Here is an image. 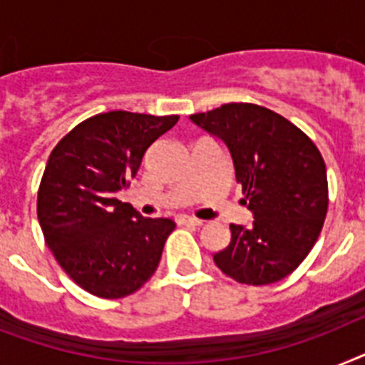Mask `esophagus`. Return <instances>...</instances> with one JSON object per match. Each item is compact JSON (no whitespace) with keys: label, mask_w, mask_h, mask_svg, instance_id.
<instances>
[{"label":"esophagus","mask_w":365,"mask_h":365,"mask_svg":"<svg viewBox=\"0 0 365 365\" xmlns=\"http://www.w3.org/2000/svg\"><path fill=\"white\" fill-rule=\"evenodd\" d=\"M177 224L195 225V227H197V225H201L203 222H201V220H197V218H192V216H179V218H177Z\"/></svg>","instance_id":"obj_1"}]
</instances>
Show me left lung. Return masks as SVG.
<instances>
[{"label": "left lung", "instance_id": "1", "mask_svg": "<svg viewBox=\"0 0 365 365\" xmlns=\"http://www.w3.org/2000/svg\"><path fill=\"white\" fill-rule=\"evenodd\" d=\"M192 123L218 138L233 160L250 227L230 225L216 267L239 284L269 285L302 263L323 230L328 209L327 165L308 135L272 110L231 102Z\"/></svg>", "mask_w": 365, "mask_h": 365}]
</instances>
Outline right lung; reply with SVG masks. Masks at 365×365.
Masks as SVG:
<instances>
[{
	"instance_id": "right-lung-1",
	"label": "right lung",
	"mask_w": 365,
	"mask_h": 365,
	"mask_svg": "<svg viewBox=\"0 0 365 365\" xmlns=\"http://www.w3.org/2000/svg\"><path fill=\"white\" fill-rule=\"evenodd\" d=\"M177 121L179 115L108 111L74 126L53 147L37 195L38 224L57 263L87 293H135L160 263L175 222L143 218L117 192Z\"/></svg>"
}]
</instances>
